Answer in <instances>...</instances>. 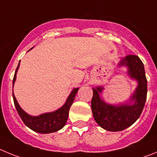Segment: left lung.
Returning <instances> with one entry per match:
<instances>
[{"label": "left lung", "instance_id": "obj_1", "mask_svg": "<svg viewBox=\"0 0 157 157\" xmlns=\"http://www.w3.org/2000/svg\"><path fill=\"white\" fill-rule=\"evenodd\" d=\"M118 67H126L127 75L138 82L128 101L120 104H109L101 97L104 87L93 88L91 109L95 121L109 131H120L130 127L139 118L147 97V79L144 64L138 56L129 55L121 58Z\"/></svg>", "mask_w": 157, "mask_h": 157}]
</instances>
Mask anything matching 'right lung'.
<instances>
[{
    "mask_svg": "<svg viewBox=\"0 0 157 157\" xmlns=\"http://www.w3.org/2000/svg\"><path fill=\"white\" fill-rule=\"evenodd\" d=\"M19 64H20V61H19L16 72H15V75H14L13 80H12V86H14L15 82L16 80V74L19 70ZM78 90L79 88L73 89V90L71 92V94L67 98L64 105L60 107L59 109H58L57 110L51 112H45V113H43V114L37 116H30L23 109H22V108L19 106V103H18L16 97L14 95L13 88H12V97H13L14 104H15V107L17 110L18 114L19 115L23 122L25 123V125L35 132L40 133V134H49V133L58 131L65 126L67 118H68L69 109L74 102V100Z\"/></svg>",
    "mask_w": 157,
    "mask_h": 157,
    "instance_id": "obj_1",
    "label": "right lung"
}]
</instances>
